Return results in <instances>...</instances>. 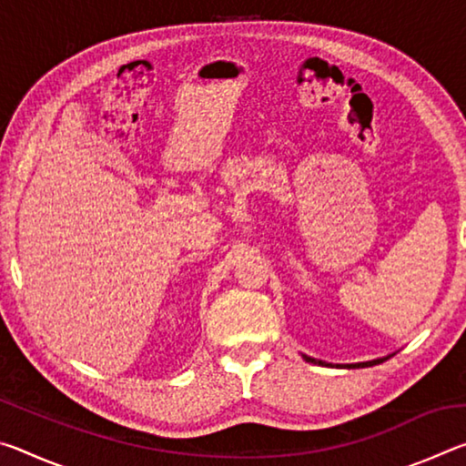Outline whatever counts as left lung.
<instances>
[{
    "mask_svg": "<svg viewBox=\"0 0 466 466\" xmlns=\"http://www.w3.org/2000/svg\"><path fill=\"white\" fill-rule=\"evenodd\" d=\"M304 360H306V361H310V364H319V366H325V361H320V360H314V358H309V356H304ZM380 361H384V360H374V361H361V364H350V368H366V366H376V364H380Z\"/></svg>",
    "mask_w": 466,
    "mask_h": 466,
    "instance_id": "1",
    "label": "left lung"
}]
</instances>
